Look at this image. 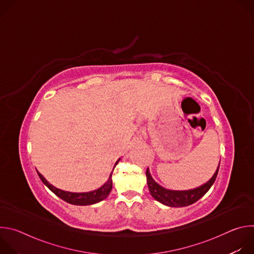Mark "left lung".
Masks as SVG:
<instances>
[{"instance_id":"1","label":"left lung","mask_w":254,"mask_h":254,"mask_svg":"<svg viewBox=\"0 0 254 254\" xmlns=\"http://www.w3.org/2000/svg\"><path fill=\"white\" fill-rule=\"evenodd\" d=\"M220 166V165H219ZM219 166L217 168L213 177L208 181V182L199 188L188 190V191H172L167 190L156 183L154 179L152 178L149 169H147L146 176H147V182L149 186V191L151 195L159 202L170 206V207H184L191 205L197 202L200 198H202L211 188L213 183L215 182L216 177L218 175Z\"/></svg>"}]
</instances>
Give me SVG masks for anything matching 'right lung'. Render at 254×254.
<instances>
[{
	"label": "right lung",
	"instance_id": "add662e5",
	"mask_svg": "<svg viewBox=\"0 0 254 254\" xmlns=\"http://www.w3.org/2000/svg\"><path fill=\"white\" fill-rule=\"evenodd\" d=\"M120 162V160H118V162L116 163V165ZM115 169V167H114ZM114 171V170H113ZM38 176L40 177L42 182L59 198H61L62 200H64L65 202H68L70 204H73V205H79V206H84V205H91V204H95L98 203L100 201H102L103 199H105L108 194L111 193L112 188H113V180H112V174L108 178L107 182L101 186L100 188H98L97 190L91 191V192H87V193H71V192H66V191H62L60 189L55 188L54 186L50 185L46 179L39 173Z\"/></svg>",
	"mask_w": 254,
	"mask_h": 254
}]
</instances>
